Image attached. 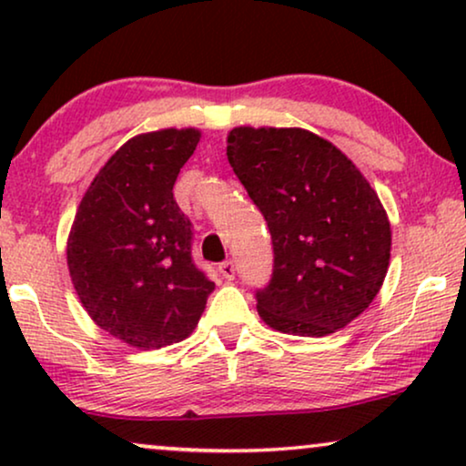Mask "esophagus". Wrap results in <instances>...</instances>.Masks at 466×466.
Segmentation results:
<instances>
[{
  "instance_id": "esophagus-1",
  "label": "esophagus",
  "mask_w": 466,
  "mask_h": 466,
  "mask_svg": "<svg viewBox=\"0 0 466 466\" xmlns=\"http://www.w3.org/2000/svg\"><path fill=\"white\" fill-rule=\"evenodd\" d=\"M218 269H220L222 278H225V279L235 278V263H233V260H225V263H220Z\"/></svg>"
}]
</instances>
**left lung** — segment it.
Masks as SVG:
<instances>
[{
  "instance_id": "1",
  "label": "left lung",
  "mask_w": 466,
  "mask_h": 466,
  "mask_svg": "<svg viewBox=\"0 0 466 466\" xmlns=\"http://www.w3.org/2000/svg\"><path fill=\"white\" fill-rule=\"evenodd\" d=\"M227 157L271 233L273 273L257 292L258 316L301 337L348 327L390 263V222L371 184L337 146L299 127H235Z\"/></svg>"
}]
</instances>
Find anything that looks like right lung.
I'll return each instance as SVG.
<instances>
[{
	"label": "right lung",
	"mask_w": 466,
	"mask_h": 466,
	"mask_svg": "<svg viewBox=\"0 0 466 466\" xmlns=\"http://www.w3.org/2000/svg\"><path fill=\"white\" fill-rule=\"evenodd\" d=\"M201 131L161 129L125 142L93 177L67 238V267L82 308L139 350L193 333L214 282L190 257V220L174 199Z\"/></svg>",
	"instance_id": "1"
}]
</instances>
